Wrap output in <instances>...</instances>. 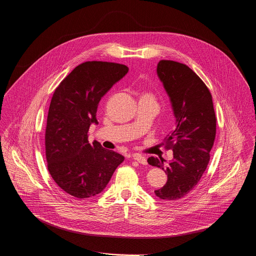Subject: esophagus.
Listing matches in <instances>:
<instances>
[{
    "mask_svg": "<svg viewBox=\"0 0 256 256\" xmlns=\"http://www.w3.org/2000/svg\"><path fill=\"white\" fill-rule=\"evenodd\" d=\"M132 156H134V160H136L138 162H140V164H148L146 158L144 156L138 154H134Z\"/></svg>",
    "mask_w": 256,
    "mask_h": 256,
    "instance_id": "1",
    "label": "esophagus"
}]
</instances>
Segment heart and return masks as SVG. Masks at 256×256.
Returning a JSON list of instances; mask_svg holds the SVG:
<instances>
[{
	"label": "heart",
	"instance_id": "obj_1",
	"mask_svg": "<svg viewBox=\"0 0 256 256\" xmlns=\"http://www.w3.org/2000/svg\"><path fill=\"white\" fill-rule=\"evenodd\" d=\"M144 96H150V94H144Z\"/></svg>",
	"mask_w": 256,
	"mask_h": 256
}]
</instances>
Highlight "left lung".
Here are the masks:
<instances>
[{
  "label": "left lung",
  "instance_id": "1",
  "mask_svg": "<svg viewBox=\"0 0 256 256\" xmlns=\"http://www.w3.org/2000/svg\"><path fill=\"white\" fill-rule=\"evenodd\" d=\"M156 72L170 96L177 122L164 138L166 148L173 150V160L150 156L148 162L164 170L168 181L154 191L158 198L177 201L198 184L208 166L216 136V116L212 96L203 80L186 64L160 60Z\"/></svg>",
  "mask_w": 256,
  "mask_h": 256
}]
</instances>
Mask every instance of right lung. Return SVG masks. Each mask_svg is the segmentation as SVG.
I'll return each mask as SVG.
<instances>
[{"instance_id": "add662e5", "label": "right lung", "mask_w": 256, "mask_h": 256, "mask_svg": "<svg viewBox=\"0 0 256 256\" xmlns=\"http://www.w3.org/2000/svg\"><path fill=\"white\" fill-rule=\"evenodd\" d=\"M128 71L114 62L86 61L76 66L55 90L47 116L45 154L48 171L68 195L92 198L106 187L124 158L90 144L88 132L98 124L102 98Z\"/></svg>"}]
</instances>
